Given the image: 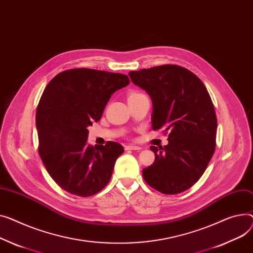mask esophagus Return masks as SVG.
Listing matches in <instances>:
<instances>
[{
    "mask_svg": "<svg viewBox=\"0 0 253 253\" xmlns=\"http://www.w3.org/2000/svg\"><path fill=\"white\" fill-rule=\"evenodd\" d=\"M140 149H141L140 146L132 145V144H129V145H126V146H125V150H140Z\"/></svg>",
    "mask_w": 253,
    "mask_h": 253,
    "instance_id": "esophagus-1",
    "label": "esophagus"
}]
</instances>
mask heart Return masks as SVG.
Instances as JSON below:
<instances>
[{
	"instance_id": "obj_1",
	"label": "heart",
	"mask_w": 253,
	"mask_h": 253,
	"mask_svg": "<svg viewBox=\"0 0 253 253\" xmlns=\"http://www.w3.org/2000/svg\"><path fill=\"white\" fill-rule=\"evenodd\" d=\"M131 94H138V93H135V92H133V93H131ZM131 94H130V95H131Z\"/></svg>"
}]
</instances>
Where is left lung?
<instances>
[{"label": "left lung", "instance_id": "obj_1", "mask_svg": "<svg viewBox=\"0 0 253 253\" xmlns=\"http://www.w3.org/2000/svg\"><path fill=\"white\" fill-rule=\"evenodd\" d=\"M131 81L153 102V129L169 131L165 146H150L156 160L142 170L145 182L164 194L189 189L203 176L214 153L216 116L207 87L177 65L131 71Z\"/></svg>", "mask_w": 253, "mask_h": 253}]
</instances>
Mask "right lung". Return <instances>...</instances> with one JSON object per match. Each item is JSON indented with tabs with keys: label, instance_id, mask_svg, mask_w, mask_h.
<instances>
[{
	"label": "right lung",
	"instance_id": "1",
	"mask_svg": "<svg viewBox=\"0 0 253 253\" xmlns=\"http://www.w3.org/2000/svg\"><path fill=\"white\" fill-rule=\"evenodd\" d=\"M129 83L124 74L79 68L59 73L44 88L36 118L39 153L65 191L87 197L109 183L124 148L114 141L89 145L87 127L100 120L111 95Z\"/></svg>",
	"mask_w": 253,
	"mask_h": 253
}]
</instances>
